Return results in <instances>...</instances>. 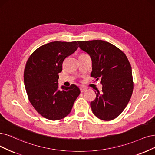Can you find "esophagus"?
Listing matches in <instances>:
<instances>
[{"label":"esophagus","instance_id":"obj_1","mask_svg":"<svg viewBox=\"0 0 155 155\" xmlns=\"http://www.w3.org/2000/svg\"><path fill=\"white\" fill-rule=\"evenodd\" d=\"M80 90H81V93H83L84 91H86L87 89L85 88V87H83V86H81V87H80Z\"/></svg>","mask_w":155,"mask_h":155}]
</instances>
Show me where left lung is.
<instances>
[{
	"mask_svg": "<svg viewBox=\"0 0 155 155\" xmlns=\"http://www.w3.org/2000/svg\"><path fill=\"white\" fill-rule=\"evenodd\" d=\"M79 47L87 53L93 62L91 76L100 78L101 92L91 102L94 115L104 121H111L122 113L131 98L134 89L131 67L127 57L114 45L92 40L78 41Z\"/></svg>",
	"mask_w": 155,
	"mask_h": 155,
	"instance_id": "8db88e82",
	"label": "left lung"
}]
</instances>
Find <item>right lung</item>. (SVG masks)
Masks as SVG:
<instances>
[{"mask_svg": "<svg viewBox=\"0 0 155 155\" xmlns=\"http://www.w3.org/2000/svg\"><path fill=\"white\" fill-rule=\"evenodd\" d=\"M78 47L77 41L50 42L37 48L27 61L24 78L28 98L46 119L56 121L67 116L81 93L74 84L61 90L58 85L63 61Z\"/></svg>", "mask_w": 155, "mask_h": 155, "instance_id": "right-lung-1", "label": "right lung"}]
</instances>
